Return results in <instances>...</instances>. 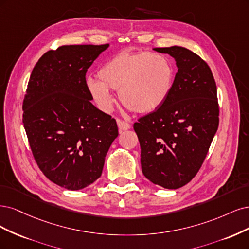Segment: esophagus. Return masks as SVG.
Here are the masks:
<instances>
[{
    "instance_id": "obj_1",
    "label": "esophagus",
    "mask_w": 249,
    "mask_h": 249,
    "mask_svg": "<svg viewBox=\"0 0 249 249\" xmlns=\"http://www.w3.org/2000/svg\"><path fill=\"white\" fill-rule=\"evenodd\" d=\"M117 123H118V127H119L120 131H125L130 128V124L125 122V121H122V120H117Z\"/></svg>"
}]
</instances>
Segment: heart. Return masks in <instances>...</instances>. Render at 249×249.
Returning a JSON list of instances; mask_svg holds the SVG:
<instances>
[{
  "label": "heart",
  "mask_w": 249,
  "mask_h": 249,
  "mask_svg": "<svg viewBox=\"0 0 249 249\" xmlns=\"http://www.w3.org/2000/svg\"><path fill=\"white\" fill-rule=\"evenodd\" d=\"M173 64L158 53L123 52L108 60L98 71L99 81L89 78L87 88L98 107L109 111L118 90L123 106L134 113L157 109L170 95L174 82Z\"/></svg>",
  "instance_id": "obj_1"
}]
</instances>
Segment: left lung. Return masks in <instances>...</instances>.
Segmentation results:
<instances>
[{
	"label": "left lung",
	"mask_w": 249,
	"mask_h": 249,
	"mask_svg": "<svg viewBox=\"0 0 249 249\" xmlns=\"http://www.w3.org/2000/svg\"><path fill=\"white\" fill-rule=\"evenodd\" d=\"M176 61L172 91L153 113L133 124L145 177L167 189L195 178L219 124L217 88L208 64L181 46L156 47Z\"/></svg>",
	"instance_id": "1"
}]
</instances>
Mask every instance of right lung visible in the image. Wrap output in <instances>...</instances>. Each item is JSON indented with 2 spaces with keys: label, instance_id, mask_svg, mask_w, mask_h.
Segmentation results:
<instances>
[{
  "label": "right lung",
  "instance_id": "add662e5",
  "mask_svg": "<svg viewBox=\"0 0 249 249\" xmlns=\"http://www.w3.org/2000/svg\"><path fill=\"white\" fill-rule=\"evenodd\" d=\"M109 44L63 45L32 71L22 123L32 153L52 182L79 190L97 180L118 136L116 120L94 107L86 73Z\"/></svg>",
  "mask_w": 249,
  "mask_h": 249
}]
</instances>
